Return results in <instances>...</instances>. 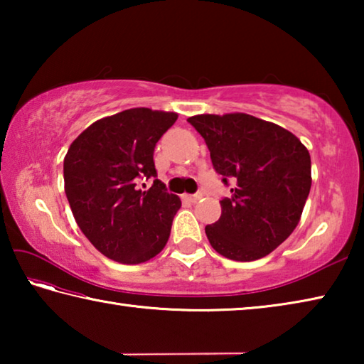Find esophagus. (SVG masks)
I'll list each match as a JSON object with an SVG mask.
<instances>
[{"label":"esophagus","instance_id":"34e87169","mask_svg":"<svg viewBox=\"0 0 364 364\" xmlns=\"http://www.w3.org/2000/svg\"><path fill=\"white\" fill-rule=\"evenodd\" d=\"M202 197H204V194L196 193V194H191V196H184V199L189 200V202H197V200H200Z\"/></svg>","mask_w":364,"mask_h":364}]
</instances>
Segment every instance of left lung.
Instances as JSON below:
<instances>
[{
	"label": "left lung",
	"instance_id": "8db88e82",
	"mask_svg": "<svg viewBox=\"0 0 364 364\" xmlns=\"http://www.w3.org/2000/svg\"><path fill=\"white\" fill-rule=\"evenodd\" d=\"M210 151L213 168L231 197L205 226L212 247L230 260L268 255L299 225L311 188V159L291 132L249 114L189 117Z\"/></svg>",
	"mask_w": 364,
	"mask_h": 364
}]
</instances>
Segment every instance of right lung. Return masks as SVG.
<instances>
[{
  "mask_svg": "<svg viewBox=\"0 0 364 364\" xmlns=\"http://www.w3.org/2000/svg\"><path fill=\"white\" fill-rule=\"evenodd\" d=\"M178 119L175 112L134 107L104 117L70 144L64 188L73 218L110 260L136 264L167 244L181 200L157 180L154 147ZM154 178L147 191L139 179Z\"/></svg>",
  "mask_w": 364,
  "mask_h": 364,
  "instance_id": "obj_1",
  "label": "right lung"
}]
</instances>
